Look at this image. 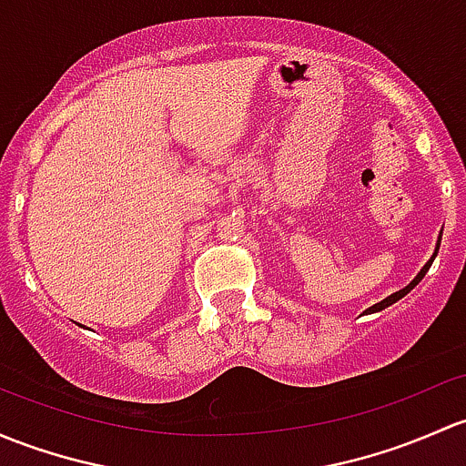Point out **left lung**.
Listing matches in <instances>:
<instances>
[{
    "label": "left lung",
    "mask_w": 466,
    "mask_h": 466,
    "mask_svg": "<svg viewBox=\"0 0 466 466\" xmlns=\"http://www.w3.org/2000/svg\"><path fill=\"white\" fill-rule=\"evenodd\" d=\"M440 241H442V232H440V238H438V246H435V252H433V257H431L429 258V261L427 263H424V268H422V270H420L418 274H415V279H413V281H410L409 283V286H404V288H401V290H398V292H393V295H389V297H386V299H381V301L380 303H375V306H370V308H366V315H373V312H380V310H384V308H389L390 306V303H395V301H400V299L401 297H404V295H409V292L410 290H413V288L415 286H418V283L420 281H422V277H424V274H427L429 272V268H431V263H433V258L435 257H438V249H440Z\"/></svg>",
    "instance_id": "left-lung-1"
}]
</instances>
